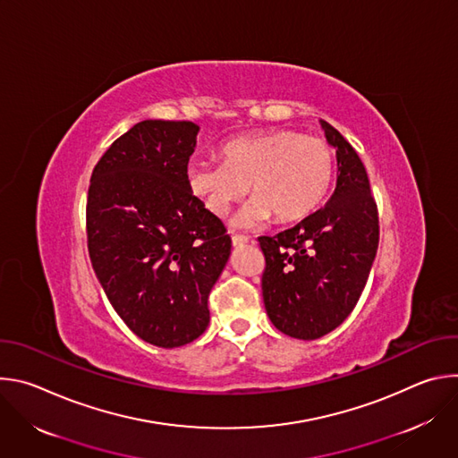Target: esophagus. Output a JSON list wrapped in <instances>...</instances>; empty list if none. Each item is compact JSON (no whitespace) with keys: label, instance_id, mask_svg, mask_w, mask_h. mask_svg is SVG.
Here are the masks:
<instances>
[{"label":"esophagus","instance_id":"1","mask_svg":"<svg viewBox=\"0 0 458 458\" xmlns=\"http://www.w3.org/2000/svg\"><path fill=\"white\" fill-rule=\"evenodd\" d=\"M248 242H250V237H244V235H233V237H232V244H233L235 248L244 246V244H248Z\"/></svg>","mask_w":458,"mask_h":458}]
</instances>
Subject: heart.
I'll list each match as a JSON object with an SVG mask.
<instances>
[{
    "mask_svg": "<svg viewBox=\"0 0 458 458\" xmlns=\"http://www.w3.org/2000/svg\"><path fill=\"white\" fill-rule=\"evenodd\" d=\"M223 163L193 161L186 168L190 191L205 208L223 217L251 186L253 201L235 216L233 226L251 228L268 221H299L328 198L335 157L318 138L295 130L241 136L221 147Z\"/></svg>",
    "mask_w": 458,
    "mask_h": 458,
    "instance_id": "obj_1",
    "label": "heart"
}]
</instances>
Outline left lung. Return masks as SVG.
<instances>
[{
    "label": "left lung",
    "mask_w": 458,
    "mask_h": 458,
    "mask_svg": "<svg viewBox=\"0 0 458 458\" xmlns=\"http://www.w3.org/2000/svg\"><path fill=\"white\" fill-rule=\"evenodd\" d=\"M337 150V186L320 210L274 237H259L267 259L265 308L276 328L313 341L355 308L378 246V214L366 168L353 147L320 121Z\"/></svg>",
    "instance_id": "obj_1"
}]
</instances>
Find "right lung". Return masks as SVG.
Returning <instances> with one entry per match:
<instances>
[{
  "label": "right lung",
  "instance_id": "obj_1",
  "mask_svg": "<svg viewBox=\"0 0 458 458\" xmlns=\"http://www.w3.org/2000/svg\"><path fill=\"white\" fill-rule=\"evenodd\" d=\"M198 132L191 121H141L110 145L89 186L96 277L128 328L159 348L203 335L232 250L221 219L186 182Z\"/></svg>",
  "mask_w": 458,
  "mask_h": 458
}]
</instances>
